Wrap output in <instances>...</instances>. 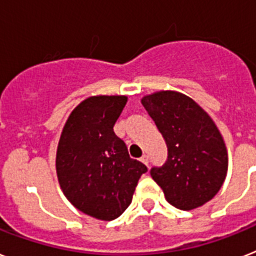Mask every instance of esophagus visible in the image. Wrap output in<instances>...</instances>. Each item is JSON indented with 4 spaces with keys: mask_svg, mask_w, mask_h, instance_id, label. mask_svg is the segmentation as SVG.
<instances>
[{
    "mask_svg": "<svg viewBox=\"0 0 256 256\" xmlns=\"http://www.w3.org/2000/svg\"><path fill=\"white\" fill-rule=\"evenodd\" d=\"M140 161L143 162V164L147 165V166H148V156H147V154H143V156L140 158Z\"/></svg>",
    "mask_w": 256,
    "mask_h": 256,
    "instance_id": "34e87169",
    "label": "esophagus"
}]
</instances>
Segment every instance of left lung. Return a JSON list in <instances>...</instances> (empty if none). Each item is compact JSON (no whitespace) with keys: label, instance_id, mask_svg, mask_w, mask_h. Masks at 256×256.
I'll return each instance as SVG.
<instances>
[{"label":"left lung","instance_id":"left-lung-1","mask_svg":"<svg viewBox=\"0 0 256 256\" xmlns=\"http://www.w3.org/2000/svg\"><path fill=\"white\" fill-rule=\"evenodd\" d=\"M168 147V158L151 176L176 208L190 211L218 194L228 172V152L218 126L188 96L158 91L142 98Z\"/></svg>","mask_w":256,"mask_h":256}]
</instances>
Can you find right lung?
I'll return each mask as SVG.
<instances>
[{
	"mask_svg": "<svg viewBox=\"0 0 256 256\" xmlns=\"http://www.w3.org/2000/svg\"><path fill=\"white\" fill-rule=\"evenodd\" d=\"M126 102V96L86 98L68 116L57 147L56 170L64 194L79 211L98 220L121 216L147 172L113 132Z\"/></svg>",
	"mask_w": 256,
	"mask_h": 256,
	"instance_id": "1",
	"label": "right lung"
}]
</instances>
